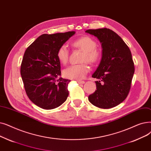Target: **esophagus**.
<instances>
[{"instance_id":"esophagus-1","label":"esophagus","mask_w":151,"mask_h":151,"mask_svg":"<svg viewBox=\"0 0 151 151\" xmlns=\"http://www.w3.org/2000/svg\"><path fill=\"white\" fill-rule=\"evenodd\" d=\"M76 82L79 84H83L85 83V81H76Z\"/></svg>"}]
</instances>
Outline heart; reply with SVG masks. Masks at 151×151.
Returning <instances> with one entry per match:
<instances>
[{"instance_id":"1","label":"heart","mask_w":151,"mask_h":151,"mask_svg":"<svg viewBox=\"0 0 151 151\" xmlns=\"http://www.w3.org/2000/svg\"><path fill=\"white\" fill-rule=\"evenodd\" d=\"M73 47L80 49L83 52L81 61H87L95 64L101 60L102 53L97 47V42L90 37L85 36L78 39L72 43ZM69 50L66 45H61L57 50L56 56L60 62L66 64L69 60ZM90 70L87 63L72 65L64 70V76L66 78L77 81L83 78Z\"/></svg>"}]
</instances>
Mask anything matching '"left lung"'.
<instances>
[{
    "instance_id": "1",
    "label": "left lung",
    "mask_w": 151,
    "mask_h": 151,
    "mask_svg": "<svg viewBox=\"0 0 151 151\" xmlns=\"http://www.w3.org/2000/svg\"><path fill=\"white\" fill-rule=\"evenodd\" d=\"M95 35L103 48L100 64L92 77L96 90L88 96L89 101L102 109H109L123 102L131 88L134 73V62L130 48L119 35L107 28L88 29Z\"/></svg>"
}]
</instances>
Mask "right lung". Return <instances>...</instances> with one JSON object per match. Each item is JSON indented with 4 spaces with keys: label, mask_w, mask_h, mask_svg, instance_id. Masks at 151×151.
<instances>
[{
    "label": "right lung",
    "mask_w": 151,
    "mask_h": 151,
    "mask_svg": "<svg viewBox=\"0 0 151 151\" xmlns=\"http://www.w3.org/2000/svg\"><path fill=\"white\" fill-rule=\"evenodd\" d=\"M74 31L41 35L29 46L21 62L20 73L31 101L45 109L61 106L68 95L70 80L60 77V62L56 52Z\"/></svg>",
    "instance_id": "add662e5"
}]
</instances>
